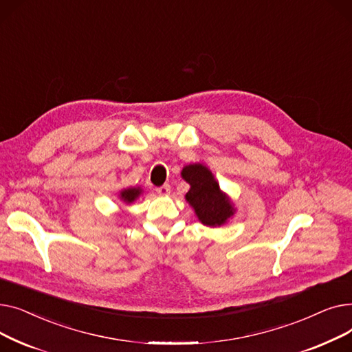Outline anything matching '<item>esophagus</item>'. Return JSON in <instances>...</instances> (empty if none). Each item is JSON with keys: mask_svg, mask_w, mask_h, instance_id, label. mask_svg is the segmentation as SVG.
I'll return each instance as SVG.
<instances>
[{"mask_svg": "<svg viewBox=\"0 0 352 352\" xmlns=\"http://www.w3.org/2000/svg\"><path fill=\"white\" fill-rule=\"evenodd\" d=\"M155 191H157V194H160V195H168V194L171 192V187H170V184H164V186L158 187Z\"/></svg>", "mask_w": 352, "mask_h": 352, "instance_id": "1", "label": "esophagus"}]
</instances>
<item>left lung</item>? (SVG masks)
<instances>
[{
	"label": "left lung",
	"mask_w": 352,
	"mask_h": 352,
	"mask_svg": "<svg viewBox=\"0 0 352 352\" xmlns=\"http://www.w3.org/2000/svg\"><path fill=\"white\" fill-rule=\"evenodd\" d=\"M181 175L191 186L186 199L195 210L202 224L217 227L224 224L234 214L230 199L221 192L218 182L214 179L207 166L201 164L187 165Z\"/></svg>",
	"instance_id": "1"
}]
</instances>
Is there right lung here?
Returning <instances> with one entry per match:
<instances>
[{
  "label": "right lung",
  "mask_w": 352,
  "mask_h": 352,
  "mask_svg": "<svg viewBox=\"0 0 352 352\" xmlns=\"http://www.w3.org/2000/svg\"><path fill=\"white\" fill-rule=\"evenodd\" d=\"M140 194H141L140 188H128L121 191V199H124L125 202H133Z\"/></svg>",
  "instance_id": "obj_1"
}]
</instances>
